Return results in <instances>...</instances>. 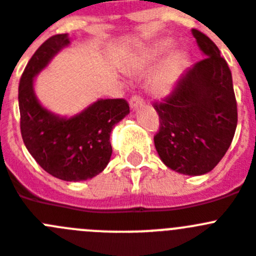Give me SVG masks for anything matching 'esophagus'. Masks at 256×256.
I'll return each instance as SVG.
<instances>
[{"instance_id":"esophagus-1","label":"esophagus","mask_w":256,"mask_h":256,"mask_svg":"<svg viewBox=\"0 0 256 256\" xmlns=\"http://www.w3.org/2000/svg\"><path fill=\"white\" fill-rule=\"evenodd\" d=\"M142 104H144V100H142V96H134L130 100V107L132 111H135V110H138L139 107H142Z\"/></svg>"}]
</instances>
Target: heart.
Masks as SVG:
<instances>
[{"mask_svg":"<svg viewBox=\"0 0 256 256\" xmlns=\"http://www.w3.org/2000/svg\"><path fill=\"white\" fill-rule=\"evenodd\" d=\"M172 47H174V43L171 40H163V42L156 43L152 47L140 50L128 60V70L138 72V71H142L154 65L156 62H160L172 50ZM181 65H182V57L180 54H176L168 60L153 79L152 90L158 96H166L170 93L174 88Z\"/></svg>","mask_w":256,"mask_h":256,"instance_id":"1","label":"heart"}]
</instances>
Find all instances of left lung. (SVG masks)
Returning a JSON list of instances; mask_svg holds the SVG:
<instances>
[{"label": "left lung", "mask_w": 256, "mask_h": 256, "mask_svg": "<svg viewBox=\"0 0 256 256\" xmlns=\"http://www.w3.org/2000/svg\"><path fill=\"white\" fill-rule=\"evenodd\" d=\"M204 58L180 76L174 92L156 103L160 128L154 145L162 162L188 176L208 174L228 150L237 126L232 75L218 47L191 30Z\"/></svg>", "instance_id": "obj_1"}]
</instances>
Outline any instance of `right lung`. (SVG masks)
Returning a JSON list of instances; mask_svg holds the SVG:
<instances>
[{
    "mask_svg": "<svg viewBox=\"0 0 256 256\" xmlns=\"http://www.w3.org/2000/svg\"><path fill=\"white\" fill-rule=\"evenodd\" d=\"M68 46V34L50 36L28 62L19 84L20 128L25 146L46 172L76 182L93 178L107 167L111 131L130 107L125 100H98L71 117L43 107L34 92V79Z\"/></svg>",
    "mask_w": 256,
    "mask_h": 256,
    "instance_id": "add662e5",
    "label": "right lung"
}]
</instances>
